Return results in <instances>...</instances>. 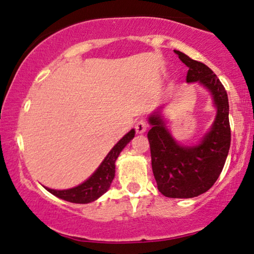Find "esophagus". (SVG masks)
<instances>
[{"instance_id":"esophagus-1","label":"esophagus","mask_w":254,"mask_h":254,"mask_svg":"<svg viewBox=\"0 0 254 254\" xmlns=\"http://www.w3.org/2000/svg\"><path fill=\"white\" fill-rule=\"evenodd\" d=\"M148 125L144 120H138L136 125H135V130H136L137 134H143L145 130H147Z\"/></svg>"}]
</instances>
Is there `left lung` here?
Here are the masks:
<instances>
[{"instance_id": "8db88e82", "label": "left lung", "mask_w": 254, "mask_h": 254, "mask_svg": "<svg viewBox=\"0 0 254 254\" xmlns=\"http://www.w3.org/2000/svg\"><path fill=\"white\" fill-rule=\"evenodd\" d=\"M175 52L189 67L186 82H199L207 89L216 109L213 125L195 145H183L175 140L163 118V106L148 118L151 166L158 190L168 197L189 199L207 192L223 170L231 141L229 100L223 84L209 67Z\"/></svg>"}]
</instances>
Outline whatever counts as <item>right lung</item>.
Masks as SVG:
<instances>
[{"mask_svg":"<svg viewBox=\"0 0 254 254\" xmlns=\"http://www.w3.org/2000/svg\"><path fill=\"white\" fill-rule=\"evenodd\" d=\"M135 136V129L125 135L111 151L106 155L104 161L100 163L98 169L89 177L85 182L79 184L78 186L72 187L68 190H52L45 187L48 192L53 195L60 197L62 200L68 201L72 203H90L103 195L110 189L112 180L116 176V161L119 157L123 149L133 140Z\"/></svg>","mask_w":254,"mask_h":254,"instance_id":"1","label":"right lung"}]
</instances>
